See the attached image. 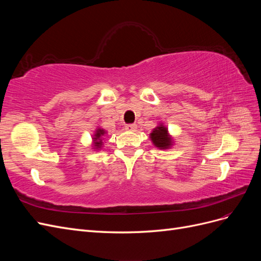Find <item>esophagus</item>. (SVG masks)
Returning <instances> with one entry per match:
<instances>
[{
	"mask_svg": "<svg viewBox=\"0 0 261 261\" xmlns=\"http://www.w3.org/2000/svg\"><path fill=\"white\" fill-rule=\"evenodd\" d=\"M136 128H137V125L136 124H127V125L125 126V129L126 130H129V132L136 130Z\"/></svg>",
	"mask_w": 261,
	"mask_h": 261,
	"instance_id": "34e87169",
	"label": "esophagus"
}]
</instances>
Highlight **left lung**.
Listing matches in <instances>:
<instances>
[{"mask_svg":"<svg viewBox=\"0 0 261 261\" xmlns=\"http://www.w3.org/2000/svg\"><path fill=\"white\" fill-rule=\"evenodd\" d=\"M150 138H151L153 145L159 149H168L173 143L168 133V128L162 124L152 130V133L150 134Z\"/></svg>","mask_w":261,"mask_h":261,"instance_id":"1","label":"left lung"}]
</instances>
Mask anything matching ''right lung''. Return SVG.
Returning <instances> with one entry per match:
<instances>
[{
  "label": "right lung",
  "instance_id": "obj_1",
  "mask_svg": "<svg viewBox=\"0 0 261 261\" xmlns=\"http://www.w3.org/2000/svg\"><path fill=\"white\" fill-rule=\"evenodd\" d=\"M105 135V130L98 128L96 130V134H94V137H93V143H94V147L96 148H100L102 146V136Z\"/></svg>",
  "mask_w": 261,
  "mask_h": 261
}]
</instances>
